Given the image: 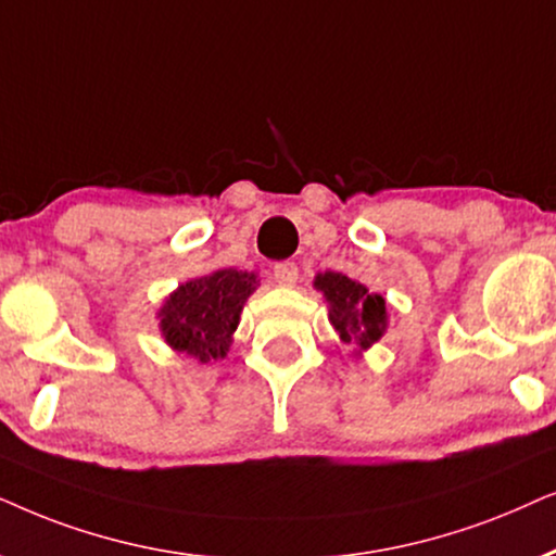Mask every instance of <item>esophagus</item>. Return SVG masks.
I'll list each match as a JSON object with an SVG mask.
<instances>
[{"mask_svg":"<svg viewBox=\"0 0 556 556\" xmlns=\"http://www.w3.org/2000/svg\"><path fill=\"white\" fill-rule=\"evenodd\" d=\"M274 279H277L279 285L282 287H292L294 282H298V264L294 262H277L274 264Z\"/></svg>","mask_w":556,"mask_h":556,"instance_id":"34e87169","label":"esophagus"}]
</instances>
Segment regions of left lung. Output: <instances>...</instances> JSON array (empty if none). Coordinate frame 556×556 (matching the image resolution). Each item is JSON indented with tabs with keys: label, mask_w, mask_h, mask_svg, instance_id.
Wrapping results in <instances>:
<instances>
[{
	"label": "left lung",
	"mask_w": 556,
	"mask_h": 556,
	"mask_svg": "<svg viewBox=\"0 0 556 556\" xmlns=\"http://www.w3.org/2000/svg\"><path fill=\"white\" fill-rule=\"evenodd\" d=\"M315 287L330 302V323L345 343L368 348L387 328V302L338 271L317 274Z\"/></svg>",
	"instance_id": "left-lung-1"
}]
</instances>
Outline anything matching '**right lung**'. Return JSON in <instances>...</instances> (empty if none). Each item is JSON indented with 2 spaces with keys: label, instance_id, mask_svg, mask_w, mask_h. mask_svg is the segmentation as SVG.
I'll return each instance as SVG.
<instances>
[{
  "label": "right lung",
  "instance_id": "right-lung-1",
  "mask_svg": "<svg viewBox=\"0 0 556 556\" xmlns=\"http://www.w3.org/2000/svg\"><path fill=\"white\" fill-rule=\"evenodd\" d=\"M256 290V277L239 269H220L182 285L162 307V336L175 351L192 358H224L239 325L243 302Z\"/></svg>",
  "mask_w": 556,
  "mask_h": 556
}]
</instances>
